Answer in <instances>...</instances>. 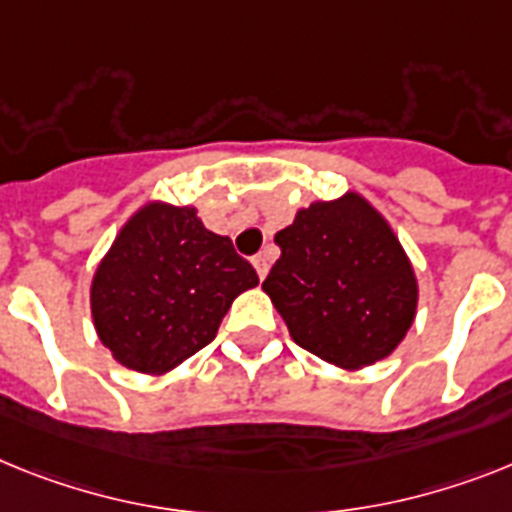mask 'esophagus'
<instances>
[{"label":"esophagus","instance_id":"obj_1","mask_svg":"<svg viewBox=\"0 0 512 512\" xmlns=\"http://www.w3.org/2000/svg\"><path fill=\"white\" fill-rule=\"evenodd\" d=\"M252 265H255L257 276H260V278L268 276V270H270V260H268V257H265V255H257L255 260H252Z\"/></svg>","mask_w":512,"mask_h":512}]
</instances>
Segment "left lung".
Segmentation results:
<instances>
[{"label":"left lung","mask_w":512,"mask_h":512,"mask_svg":"<svg viewBox=\"0 0 512 512\" xmlns=\"http://www.w3.org/2000/svg\"><path fill=\"white\" fill-rule=\"evenodd\" d=\"M276 244L281 257L263 291L294 343L349 372L401 346L419 307V281L390 221L362 192L299 208Z\"/></svg>","instance_id":"obj_1"}]
</instances>
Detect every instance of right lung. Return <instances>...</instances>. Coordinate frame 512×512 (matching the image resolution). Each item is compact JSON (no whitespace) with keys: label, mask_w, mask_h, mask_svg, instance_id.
<instances>
[{"label":"right lung","mask_w":512,"mask_h":512,"mask_svg":"<svg viewBox=\"0 0 512 512\" xmlns=\"http://www.w3.org/2000/svg\"><path fill=\"white\" fill-rule=\"evenodd\" d=\"M229 236L195 205L148 200L132 213L90 281L98 341L122 367L161 377L208 346L234 299L257 286Z\"/></svg>","instance_id":"obj_1"}]
</instances>
